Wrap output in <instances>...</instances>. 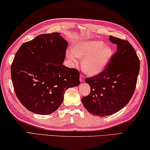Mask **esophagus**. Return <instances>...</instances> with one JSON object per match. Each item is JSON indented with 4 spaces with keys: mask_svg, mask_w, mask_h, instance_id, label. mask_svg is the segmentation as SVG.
<instances>
[{
    "mask_svg": "<svg viewBox=\"0 0 150 150\" xmlns=\"http://www.w3.org/2000/svg\"><path fill=\"white\" fill-rule=\"evenodd\" d=\"M80 81H81V82H83V81H84V77H83V75H82V74H81Z\"/></svg>",
    "mask_w": 150,
    "mask_h": 150,
    "instance_id": "1",
    "label": "esophagus"
}]
</instances>
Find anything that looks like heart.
<instances>
[{"instance_id":"1","label":"heart","mask_w":150,"mask_h":150,"mask_svg":"<svg viewBox=\"0 0 150 150\" xmlns=\"http://www.w3.org/2000/svg\"><path fill=\"white\" fill-rule=\"evenodd\" d=\"M72 52L67 57L72 64L77 63V58L82 59L83 71L90 75L100 73L109 63L113 55L111 47L100 40H84L75 43Z\"/></svg>"}]
</instances>
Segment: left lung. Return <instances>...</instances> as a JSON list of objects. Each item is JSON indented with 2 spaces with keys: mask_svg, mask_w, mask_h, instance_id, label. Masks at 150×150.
Here are the masks:
<instances>
[{
  "mask_svg": "<svg viewBox=\"0 0 150 150\" xmlns=\"http://www.w3.org/2000/svg\"><path fill=\"white\" fill-rule=\"evenodd\" d=\"M110 40L117 45V52L103 71L85 79L91 91L82 98L88 112L100 117L116 113L129 103L140 69L139 57L128 41L113 36L110 37Z\"/></svg>",
  "mask_w": 150,
  "mask_h": 150,
  "instance_id": "left-lung-1",
  "label": "left lung"
}]
</instances>
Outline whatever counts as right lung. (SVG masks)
<instances>
[{"label":"right lung","mask_w":150,"mask_h":150,"mask_svg":"<svg viewBox=\"0 0 150 150\" xmlns=\"http://www.w3.org/2000/svg\"><path fill=\"white\" fill-rule=\"evenodd\" d=\"M68 45L60 33L42 34L22 44L16 53L13 86L19 101L31 112L53 113L67 89L80 84L78 70L63 65Z\"/></svg>","instance_id":"1"}]
</instances>
